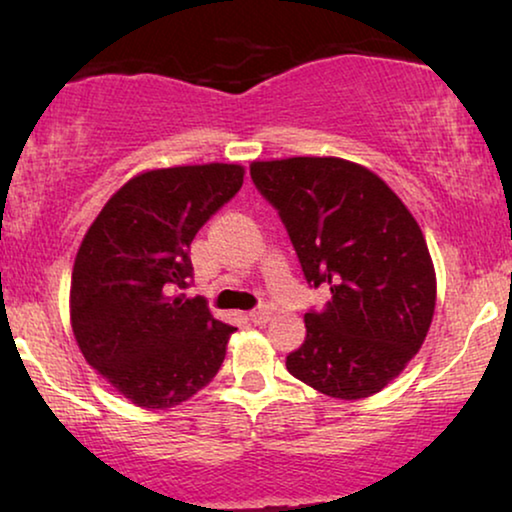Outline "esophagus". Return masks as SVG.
<instances>
[{"mask_svg":"<svg viewBox=\"0 0 512 512\" xmlns=\"http://www.w3.org/2000/svg\"><path fill=\"white\" fill-rule=\"evenodd\" d=\"M270 317H272L270 307H258V310L249 312V319L254 321L256 326H265V324H268V321H270Z\"/></svg>","mask_w":512,"mask_h":512,"instance_id":"34e87169","label":"esophagus"}]
</instances>
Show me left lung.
<instances>
[{"instance_id":"left-lung-1","label":"left lung","mask_w":512,"mask_h":512,"mask_svg":"<svg viewBox=\"0 0 512 512\" xmlns=\"http://www.w3.org/2000/svg\"><path fill=\"white\" fill-rule=\"evenodd\" d=\"M249 170L279 212L307 284H326L333 296L305 314L307 338L286 368L342 401L377 394L419 352L436 310L422 228L375 172L349 160H256Z\"/></svg>"}]
</instances>
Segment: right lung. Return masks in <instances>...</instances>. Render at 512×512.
I'll list each match as a JSON object with an SVG mask.
<instances>
[{
	"label": "right lung",
	"instance_id": "add662e5",
	"mask_svg": "<svg viewBox=\"0 0 512 512\" xmlns=\"http://www.w3.org/2000/svg\"><path fill=\"white\" fill-rule=\"evenodd\" d=\"M244 167L209 163L149 170L111 195L83 237L69 317L86 361L139 408L165 410L212 382L235 326L184 298L188 249L242 188Z\"/></svg>",
	"mask_w": 512,
	"mask_h": 512
}]
</instances>
